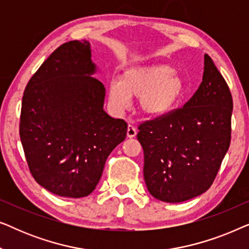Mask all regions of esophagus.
I'll list each match as a JSON object with an SVG mask.
<instances>
[{"label": "esophagus", "mask_w": 249, "mask_h": 249, "mask_svg": "<svg viewBox=\"0 0 249 249\" xmlns=\"http://www.w3.org/2000/svg\"><path fill=\"white\" fill-rule=\"evenodd\" d=\"M136 135H137V130H136V128L132 127L131 124H129L128 129H127V137L134 138V137H136Z\"/></svg>", "instance_id": "obj_1"}]
</instances>
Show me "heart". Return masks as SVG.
Here are the masks:
<instances>
[{"mask_svg": "<svg viewBox=\"0 0 249 249\" xmlns=\"http://www.w3.org/2000/svg\"><path fill=\"white\" fill-rule=\"evenodd\" d=\"M185 95L181 77L175 68L163 64L129 68L108 85V102L115 111L129 107L131 97H139L142 113L160 119L173 111Z\"/></svg>", "mask_w": 249, "mask_h": 249, "instance_id": "b5f03b06", "label": "heart"}]
</instances>
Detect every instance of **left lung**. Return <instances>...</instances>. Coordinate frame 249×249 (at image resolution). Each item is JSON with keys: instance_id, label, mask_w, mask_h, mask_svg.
<instances>
[{"instance_id": "8db88e82", "label": "left lung", "mask_w": 249, "mask_h": 249, "mask_svg": "<svg viewBox=\"0 0 249 249\" xmlns=\"http://www.w3.org/2000/svg\"><path fill=\"white\" fill-rule=\"evenodd\" d=\"M232 107L226 80L205 54L202 83L183 107L138 127L154 198L181 203L210 188L230 146Z\"/></svg>"}]
</instances>
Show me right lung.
<instances>
[{"instance_id": "right-lung-1", "label": "right lung", "mask_w": 249, "mask_h": 249, "mask_svg": "<svg viewBox=\"0 0 249 249\" xmlns=\"http://www.w3.org/2000/svg\"><path fill=\"white\" fill-rule=\"evenodd\" d=\"M90 43L71 40L54 51L27 85L20 139L37 183L80 198L96 188L110 153L124 141L127 124L104 111Z\"/></svg>"}]
</instances>
